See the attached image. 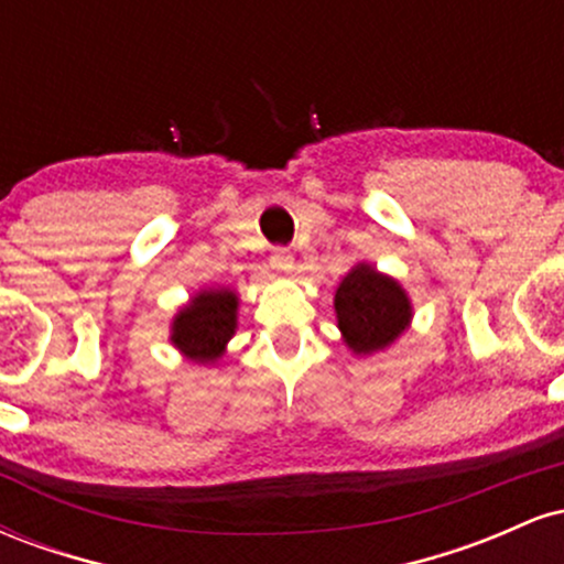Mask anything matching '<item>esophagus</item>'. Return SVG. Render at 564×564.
<instances>
[{"label": "esophagus", "mask_w": 564, "mask_h": 564, "mask_svg": "<svg viewBox=\"0 0 564 564\" xmlns=\"http://www.w3.org/2000/svg\"><path fill=\"white\" fill-rule=\"evenodd\" d=\"M270 268L278 270V273H291V270H294V257H291V251L275 249L273 257H270Z\"/></svg>", "instance_id": "34e87169"}]
</instances>
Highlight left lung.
Masks as SVG:
<instances>
[{"mask_svg":"<svg viewBox=\"0 0 564 564\" xmlns=\"http://www.w3.org/2000/svg\"><path fill=\"white\" fill-rule=\"evenodd\" d=\"M334 310L341 339L355 355L390 347L413 318L405 289L368 262H358L341 278Z\"/></svg>","mask_w":564,"mask_h":564,"instance_id":"8db88e82","label":"left lung"}]
</instances>
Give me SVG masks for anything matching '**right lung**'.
<instances>
[{
    "mask_svg": "<svg viewBox=\"0 0 564 564\" xmlns=\"http://www.w3.org/2000/svg\"><path fill=\"white\" fill-rule=\"evenodd\" d=\"M238 326V296L230 289H204L174 315L172 345L196 360L217 364Z\"/></svg>",
    "mask_w": 564,
    "mask_h": 564,
    "instance_id": "1",
    "label": "right lung"
}]
</instances>
